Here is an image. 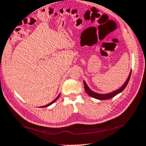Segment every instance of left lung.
I'll list each match as a JSON object with an SVG mask.
<instances>
[{
	"instance_id": "8db88e82",
	"label": "left lung",
	"mask_w": 146,
	"mask_h": 146,
	"mask_svg": "<svg viewBox=\"0 0 146 146\" xmlns=\"http://www.w3.org/2000/svg\"><path fill=\"white\" fill-rule=\"evenodd\" d=\"M131 71H130V73L129 74V76H128L127 79H126L125 82L123 83V85H122L121 87H119L118 89H116V90L112 91L111 93H98L95 92L91 90V89L89 88L88 87V85H87L86 82L85 81H83V83H84V87H85V90L86 91V93L89 95V96L92 97V98L97 99V100H109V99H111L112 98H113L114 96H117V94H119L121 92H122L125 88L127 86L128 82H129V79H130V76H131Z\"/></svg>"
}]
</instances>
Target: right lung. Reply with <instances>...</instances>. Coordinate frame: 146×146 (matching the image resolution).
I'll use <instances>...</instances> for the list:
<instances>
[{
  "label": "right lung",
  "mask_w": 146,
  "mask_h": 146,
  "mask_svg": "<svg viewBox=\"0 0 146 146\" xmlns=\"http://www.w3.org/2000/svg\"><path fill=\"white\" fill-rule=\"evenodd\" d=\"M59 96H60V94L59 95V96H58L57 97V98H56V99H55V100H54L53 101V102H50V104H47V105H46V106H41V107H40V108H46V107H48V106H50V105H51V104H53V103H55V102H56V101H57V100H58V98H59Z\"/></svg>",
  "instance_id": "obj_1"
}]
</instances>
